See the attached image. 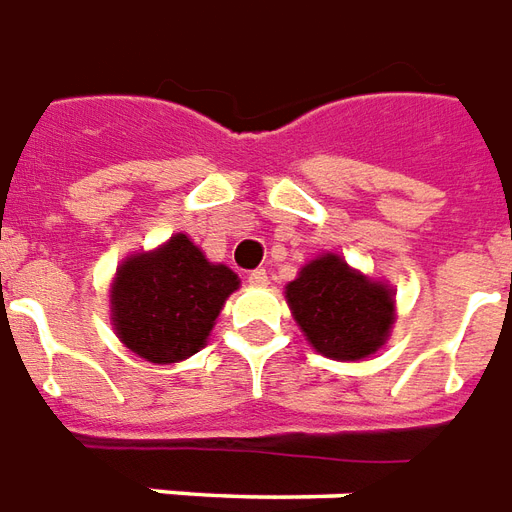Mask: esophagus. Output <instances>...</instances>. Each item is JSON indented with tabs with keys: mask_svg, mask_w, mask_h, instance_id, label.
<instances>
[{
	"mask_svg": "<svg viewBox=\"0 0 512 512\" xmlns=\"http://www.w3.org/2000/svg\"><path fill=\"white\" fill-rule=\"evenodd\" d=\"M267 281H270V278H267V272L264 270L248 272V283H251V286H267Z\"/></svg>",
	"mask_w": 512,
	"mask_h": 512,
	"instance_id": "obj_1",
	"label": "esophagus"
}]
</instances>
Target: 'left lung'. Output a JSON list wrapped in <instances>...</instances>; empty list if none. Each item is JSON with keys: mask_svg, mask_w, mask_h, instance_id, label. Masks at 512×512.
<instances>
[{"mask_svg": "<svg viewBox=\"0 0 512 512\" xmlns=\"http://www.w3.org/2000/svg\"><path fill=\"white\" fill-rule=\"evenodd\" d=\"M283 294L305 341L330 360H365L393 333V286L354 270L333 251L302 264Z\"/></svg>", "mask_w": 512, "mask_h": 512, "instance_id": "obj_1", "label": "left lung"}]
</instances>
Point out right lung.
<instances>
[{
  "mask_svg": "<svg viewBox=\"0 0 512 512\" xmlns=\"http://www.w3.org/2000/svg\"><path fill=\"white\" fill-rule=\"evenodd\" d=\"M237 272L204 256L188 234L130 253L108 289L114 333L147 363H182L207 346Z\"/></svg>",
  "mask_w": 512,
  "mask_h": 512,
  "instance_id": "add662e5",
  "label": "right lung"
}]
</instances>
